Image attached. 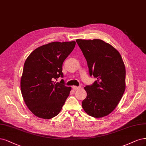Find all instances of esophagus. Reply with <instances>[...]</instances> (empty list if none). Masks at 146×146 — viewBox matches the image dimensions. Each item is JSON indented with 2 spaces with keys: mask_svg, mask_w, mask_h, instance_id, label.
I'll return each instance as SVG.
<instances>
[{
  "mask_svg": "<svg viewBox=\"0 0 146 146\" xmlns=\"http://www.w3.org/2000/svg\"><path fill=\"white\" fill-rule=\"evenodd\" d=\"M72 88H73V89L74 90H77V89H80V88H81V87L80 86H74L73 87H72Z\"/></svg>",
  "mask_w": 146,
  "mask_h": 146,
  "instance_id": "34e87169",
  "label": "esophagus"
}]
</instances>
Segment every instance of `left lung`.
<instances>
[{
	"mask_svg": "<svg viewBox=\"0 0 146 146\" xmlns=\"http://www.w3.org/2000/svg\"><path fill=\"white\" fill-rule=\"evenodd\" d=\"M86 58L89 75L97 80L84 87L86 98L82 107L89 115L102 118L111 113L125 88V69L121 55L112 45L100 39H77Z\"/></svg>",
	"mask_w": 146,
	"mask_h": 146,
	"instance_id": "1",
	"label": "left lung"
}]
</instances>
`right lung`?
Here are the masks:
<instances>
[{
  "label": "right lung",
  "instance_id": "1",
  "mask_svg": "<svg viewBox=\"0 0 146 146\" xmlns=\"http://www.w3.org/2000/svg\"><path fill=\"white\" fill-rule=\"evenodd\" d=\"M75 42H54L36 49L25 62L21 80L24 102L34 115L43 119L57 115L68 97L71 87L64 86L62 65L73 51Z\"/></svg>",
  "mask_w": 146,
  "mask_h": 146
}]
</instances>
